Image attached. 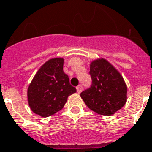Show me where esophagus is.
I'll return each mask as SVG.
<instances>
[{
  "label": "esophagus",
  "instance_id": "obj_1",
  "mask_svg": "<svg viewBox=\"0 0 152 152\" xmlns=\"http://www.w3.org/2000/svg\"><path fill=\"white\" fill-rule=\"evenodd\" d=\"M82 90H83V87H82L81 85H79L78 86L76 87V91H77V93H78V94H80V93L82 91Z\"/></svg>",
  "mask_w": 152,
  "mask_h": 152
}]
</instances>
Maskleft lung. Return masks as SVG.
<instances>
[{"label": "left lung", "instance_id": "1", "mask_svg": "<svg viewBox=\"0 0 152 152\" xmlns=\"http://www.w3.org/2000/svg\"><path fill=\"white\" fill-rule=\"evenodd\" d=\"M91 88L80 93L87 107L104 116H111L127 102L128 87L119 72L104 58L91 62Z\"/></svg>", "mask_w": 152, "mask_h": 152}]
</instances>
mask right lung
I'll return each mask as SVG.
<instances>
[{
	"mask_svg": "<svg viewBox=\"0 0 152 152\" xmlns=\"http://www.w3.org/2000/svg\"><path fill=\"white\" fill-rule=\"evenodd\" d=\"M64 59H49L41 66L27 91L28 105L39 116L46 118L60 111L69 95L76 92L63 72Z\"/></svg>",
	"mask_w": 152,
	"mask_h": 152,
	"instance_id": "right-lung-1",
	"label": "right lung"
}]
</instances>
